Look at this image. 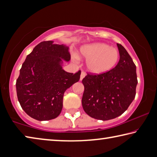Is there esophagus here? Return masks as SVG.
Masks as SVG:
<instances>
[{"label": "esophagus", "mask_w": 157, "mask_h": 157, "mask_svg": "<svg viewBox=\"0 0 157 157\" xmlns=\"http://www.w3.org/2000/svg\"><path fill=\"white\" fill-rule=\"evenodd\" d=\"M85 76H86V73H85L84 71H82V72L81 73V75H80V80L81 81L82 80V79H83Z\"/></svg>", "instance_id": "34e87169"}]
</instances>
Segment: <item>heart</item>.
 <instances>
[{
  "label": "heart",
  "instance_id": "obj_1",
  "mask_svg": "<svg viewBox=\"0 0 157 157\" xmlns=\"http://www.w3.org/2000/svg\"><path fill=\"white\" fill-rule=\"evenodd\" d=\"M81 56L86 59V68L94 74H102L111 71L116 65L120 55L118 50L108 44L96 43L81 49Z\"/></svg>",
  "mask_w": 157,
  "mask_h": 157
}]
</instances>
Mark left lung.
<instances>
[{
	"mask_svg": "<svg viewBox=\"0 0 157 157\" xmlns=\"http://www.w3.org/2000/svg\"><path fill=\"white\" fill-rule=\"evenodd\" d=\"M117 46L120 59L115 67L102 74L87 73L82 79V107L89 116L98 120L108 121L121 116L136 95V65L121 44Z\"/></svg>",
	"mask_w": 157,
	"mask_h": 157,
	"instance_id": "obj_1",
	"label": "left lung"
}]
</instances>
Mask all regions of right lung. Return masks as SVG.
Segmentation results:
<instances>
[{"instance_id":"add662e5","label":"right lung","mask_w":157,"mask_h":157,"mask_svg":"<svg viewBox=\"0 0 157 157\" xmlns=\"http://www.w3.org/2000/svg\"><path fill=\"white\" fill-rule=\"evenodd\" d=\"M42 41L34 48L20 70L16 83L18 100L25 112L37 121H48L59 115L66 90L78 82L81 71L66 72L62 59H71L68 48Z\"/></svg>"}]
</instances>
